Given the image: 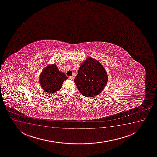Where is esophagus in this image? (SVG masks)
<instances>
[{
    "label": "esophagus",
    "mask_w": 157,
    "mask_h": 157,
    "mask_svg": "<svg viewBox=\"0 0 157 157\" xmlns=\"http://www.w3.org/2000/svg\"><path fill=\"white\" fill-rule=\"evenodd\" d=\"M74 77L73 76H71V77H69V79L71 80H72L74 79Z\"/></svg>",
    "instance_id": "esophagus-1"
}]
</instances>
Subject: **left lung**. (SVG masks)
Returning a JSON list of instances; mask_svg holds the SVG:
<instances>
[{"instance_id": "obj_1", "label": "left lung", "mask_w": 157, "mask_h": 157, "mask_svg": "<svg viewBox=\"0 0 157 157\" xmlns=\"http://www.w3.org/2000/svg\"><path fill=\"white\" fill-rule=\"evenodd\" d=\"M74 82L83 96L95 97L102 92L107 85L108 75L102 65L90 57L80 66Z\"/></svg>"}]
</instances>
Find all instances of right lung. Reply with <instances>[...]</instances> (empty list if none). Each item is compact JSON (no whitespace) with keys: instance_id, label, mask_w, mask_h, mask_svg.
Segmentation results:
<instances>
[{"instance_id":"right-lung-1","label":"right lung","mask_w":157,"mask_h":157,"mask_svg":"<svg viewBox=\"0 0 157 157\" xmlns=\"http://www.w3.org/2000/svg\"><path fill=\"white\" fill-rule=\"evenodd\" d=\"M63 72H60L56 64L46 67L39 76V83L43 90L48 94H55L63 86L65 80L68 79Z\"/></svg>"}]
</instances>
